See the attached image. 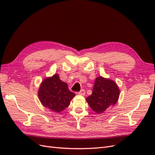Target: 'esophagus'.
Wrapping results in <instances>:
<instances>
[{
	"label": "esophagus",
	"instance_id": "34e87169",
	"mask_svg": "<svg viewBox=\"0 0 155 155\" xmlns=\"http://www.w3.org/2000/svg\"><path fill=\"white\" fill-rule=\"evenodd\" d=\"M79 95H82V96H85V91L84 89H81V90L78 92Z\"/></svg>",
	"mask_w": 155,
	"mask_h": 155
}]
</instances>
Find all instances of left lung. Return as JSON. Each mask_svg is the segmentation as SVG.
I'll return each mask as SVG.
<instances>
[{"instance_id": "left-lung-1", "label": "left lung", "mask_w": 155, "mask_h": 155, "mask_svg": "<svg viewBox=\"0 0 155 155\" xmlns=\"http://www.w3.org/2000/svg\"><path fill=\"white\" fill-rule=\"evenodd\" d=\"M120 90L114 81L103 77L96 79L92 94L86 98L91 109L96 113H103L118 101Z\"/></svg>"}]
</instances>
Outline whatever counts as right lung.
<instances>
[{"label": "right lung", "mask_w": 155, "mask_h": 155, "mask_svg": "<svg viewBox=\"0 0 155 155\" xmlns=\"http://www.w3.org/2000/svg\"><path fill=\"white\" fill-rule=\"evenodd\" d=\"M38 96L43 106L59 112L69 106L75 94L69 91L67 84L61 80L58 74H55L42 82Z\"/></svg>", "instance_id": "1"}]
</instances>
